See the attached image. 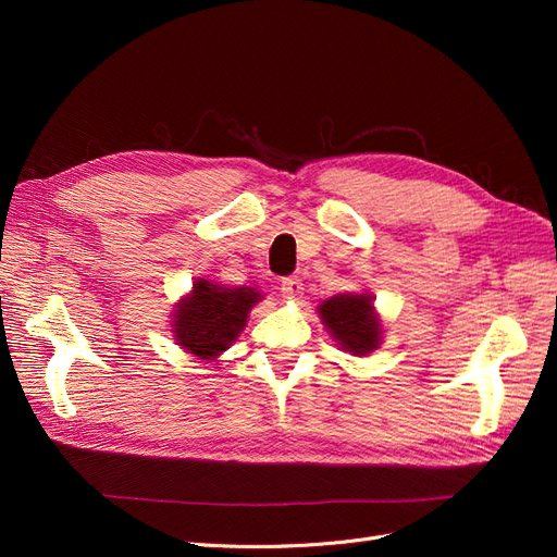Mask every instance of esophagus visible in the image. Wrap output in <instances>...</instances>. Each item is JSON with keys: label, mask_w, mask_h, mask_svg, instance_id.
Here are the masks:
<instances>
[{"label": "esophagus", "mask_w": 557, "mask_h": 557, "mask_svg": "<svg viewBox=\"0 0 557 557\" xmlns=\"http://www.w3.org/2000/svg\"><path fill=\"white\" fill-rule=\"evenodd\" d=\"M281 293L285 299H299L301 293H305V283H301L299 276H285L281 281Z\"/></svg>", "instance_id": "esophagus-1"}]
</instances>
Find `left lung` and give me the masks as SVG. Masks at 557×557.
<instances>
[{
	"label": "left lung",
	"instance_id": "8db88e82",
	"mask_svg": "<svg viewBox=\"0 0 557 557\" xmlns=\"http://www.w3.org/2000/svg\"><path fill=\"white\" fill-rule=\"evenodd\" d=\"M320 318L330 334L352 356H367L381 342V323L372 299L364 295H336L320 305Z\"/></svg>",
	"mask_w": 557,
	"mask_h": 557
}]
</instances>
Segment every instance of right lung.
Segmentation results:
<instances>
[{
  "instance_id": "add662e5",
  "label": "right lung",
  "mask_w": 557,
  "mask_h": 557,
  "mask_svg": "<svg viewBox=\"0 0 557 557\" xmlns=\"http://www.w3.org/2000/svg\"><path fill=\"white\" fill-rule=\"evenodd\" d=\"M260 299L252 288H223L205 278L183 299L174 315L176 342L201 360H211L237 339L250 307Z\"/></svg>"
}]
</instances>
